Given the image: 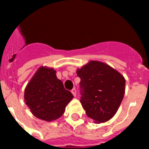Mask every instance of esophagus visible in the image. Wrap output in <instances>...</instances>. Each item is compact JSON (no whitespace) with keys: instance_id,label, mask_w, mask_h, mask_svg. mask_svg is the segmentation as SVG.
Listing matches in <instances>:
<instances>
[{"instance_id":"34e87169","label":"esophagus","mask_w":149,"mask_h":149,"mask_svg":"<svg viewBox=\"0 0 149 149\" xmlns=\"http://www.w3.org/2000/svg\"><path fill=\"white\" fill-rule=\"evenodd\" d=\"M71 93H72V94H73V96H76V89H73V90H71Z\"/></svg>"}]
</instances>
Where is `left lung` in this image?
Listing matches in <instances>:
<instances>
[{
    "label": "left lung",
    "mask_w": 149,
    "mask_h": 149,
    "mask_svg": "<svg viewBox=\"0 0 149 149\" xmlns=\"http://www.w3.org/2000/svg\"><path fill=\"white\" fill-rule=\"evenodd\" d=\"M77 76L81 97L80 102L87 116L97 123H104L115 115L125 93V79L108 65L90 61Z\"/></svg>",
    "instance_id": "left-lung-1"
}]
</instances>
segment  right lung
<instances>
[{
  "label": "right lung",
  "instance_id": "obj_1",
  "mask_svg": "<svg viewBox=\"0 0 149 149\" xmlns=\"http://www.w3.org/2000/svg\"><path fill=\"white\" fill-rule=\"evenodd\" d=\"M24 98L34 116L51 121L63 115L73 95L65 90L53 68L41 67L28 84Z\"/></svg>",
  "mask_w": 149,
  "mask_h": 149
}]
</instances>
